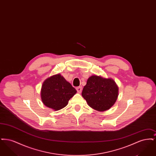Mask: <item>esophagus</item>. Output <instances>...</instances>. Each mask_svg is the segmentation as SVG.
I'll return each mask as SVG.
<instances>
[{"label":"esophagus","instance_id":"obj_1","mask_svg":"<svg viewBox=\"0 0 156 156\" xmlns=\"http://www.w3.org/2000/svg\"><path fill=\"white\" fill-rule=\"evenodd\" d=\"M76 90H77V92H78L79 94H80L82 91V87H77V88H76Z\"/></svg>","mask_w":156,"mask_h":156}]
</instances>
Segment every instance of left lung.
<instances>
[{"label": "left lung", "mask_w": 156, "mask_h": 156, "mask_svg": "<svg viewBox=\"0 0 156 156\" xmlns=\"http://www.w3.org/2000/svg\"><path fill=\"white\" fill-rule=\"evenodd\" d=\"M118 94V86L112 78L93 75L88 79L82 96L90 108L97 111L104 112L115 104Z\"/></svg>", "instance_id": "obj_1"}]
</instances>
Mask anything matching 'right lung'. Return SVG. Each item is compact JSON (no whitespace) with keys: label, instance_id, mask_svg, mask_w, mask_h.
<instances>
[{"label":"right lung","instance_id":"1","mask_svg":"<svg viewBox=\"0 0 156 156\" xmlns=\"http://www.w3.org/2000/svg\"><path fill=\"white\" fill-rule=\"evenodd\" d=\"M76 93V89L71 83L61 75L57 74L43 82L41 98L44 105L56 111L66 107Z\"/></svg>","mask_w":156,"mask_h":156}]
</instances>
